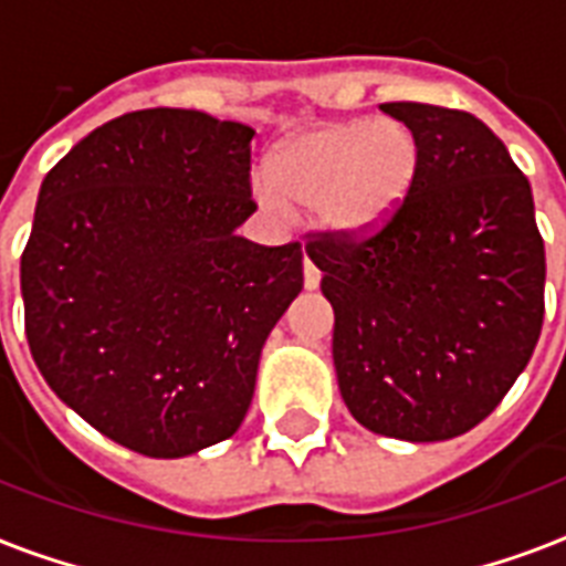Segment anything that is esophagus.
Listing matches in <instances>:
<instances>
[{
  "instance_id": "1",
  "label": "esophagus",
  "mask_w": 566,
  "mask_h": 566,
  "mask_svg": "<svg viewBox=\"0 0 566 566\" xmlns=\"http://www.w3.org/2000/svg\"><path fill=\"white\" fill-rule=\"evenodd\" d=\"M319 279H323V273H319L317 266H314V261L305 255V287H308V291L319 287Z\"/></svg>"
}]
</instances>
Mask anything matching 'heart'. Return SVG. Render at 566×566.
<instances>
[{
  "label": "heart",
  "instance_id": "heart-1",
  "mask_svg": "<svg viewBox=\"0 0 566 566\" xmlns=\"http://www.w3.org/2000/svg\"><path fill=\"white\" fill-rule=\"evenodd\" d=\"M420 172V144L399 119H344L311 128L279 149L258 199L275 213L308 208L328 231L370 234L394 217Z\"/></svg>",
  "mask_w": 566,
  "mask_h": 566
}]
</instances>
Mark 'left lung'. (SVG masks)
Returning a JSON list of instances; mask_svg holds the SVG:
<instances>
[{"label": "left lung", "mask_w": 566, "mask_h": 566, "mask_svg": "<svg viewBox=\"0 0 566 566\" xmlns=\"http://www.w3.org/2000/svg\"><path fill=\"white\" fill-rule=\"evenodd\" d=\"M378 108L411 128L420 172L370 234L314 231L335 308L337 385L364 429L464 434L526 370L544 326L546 255L528 179L482 119L426 102Z\"/></svg>", "instance_id": "left-lung-1"}]
</instances>
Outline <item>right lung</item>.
<instances>
[{
	"label": "right lung",
	"mask_w": 566,
	"mask_h": 566,
	"mask_svg": "<svg viewBox=\"0 0 566 566\" xmlns=\"http://www.w3.org/2000/svg\"><path fill=\"white\" fill-rule=\"evenodd\" d=\"M255 132L146 108L78 140L40 185L20 282L31 358L119 447L181 458L247 417L261 346L302 291V243L258 247Z\"/></svg>",
	"instance_id": "add662e5"
}]
</instances>
